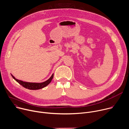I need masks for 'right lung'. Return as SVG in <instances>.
Listing matches in <instances>:
<instances>
[{"mask_svg": "<svg viewBox=\"0 0 129 129\" xmlns=\"http://www.w3.org/2000/svg\"><path fill=\"white\" fill-rule=\"evenodd\" d=\"M11 76L12 78L16 80L17 82H18L20 85H21L22 86L24 87L29 89H32V90H36V89H39L43 88L48 85L50 82L51 81L53 77H54V74H52L51 77L46 81L42 82V83H30V82H23L21 80H19L15 78L13 75L11 74Z\"/></svg>", "mask_w": 129, "mask_h": 129, "instance_id": "right-lung-1", "label": "right lung"}]
</instances>
